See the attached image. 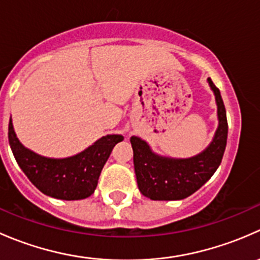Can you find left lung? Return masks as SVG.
I'll return each instance as SVG.
<instances>
[{
	"mask_svg": "<svg viewBox=\"0 0 260 260\" xmlns=\"http://www.w3.org/2000/svg\"><path fill=\"white\" fill-rule=\"evenodd\" d=\"M208 83L217 107V128L209 146L187 158L161 156L137 136L131 137L133 164L141 193L151 200H182L210 180L221 164L228 140L226 111L219 89L210 78Z\"/></svg>",
	"mask_w": 260,
	"mask_h": 260,
	"instance_id": "1",
	"label": "left lung"
}]
</instances>
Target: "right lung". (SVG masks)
<instances>
[{
    "label": "right lung",
    "instance_id": "right-lung-1",
    "mask_svg": "<svg viewBox=\"0 0 260 260\" xmlns=\"http://www.w3.org/2000/svg\"><path fill=\"white\" fill-rule=\"evenodd\" d=\"M123 136L107 135L79 153L64 158L41 156L26 148L9 123V142L18 166L43 193L60 200H81L94 192L113 147Z\"/></svg>",
    "mask_w": 260,
    "mask_h": 260
}]
</instances>
